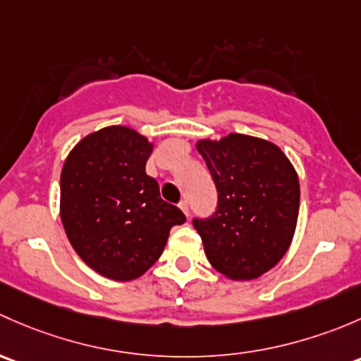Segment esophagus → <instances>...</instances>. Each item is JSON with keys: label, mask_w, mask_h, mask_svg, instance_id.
Returning a JSON list of instances; mask_svg holds the SVG:
<instances>
[{"label": "esophagus", "mask_w": 361, "mask_h": 361, "mask_svg": "<svg viewBox=\"0 0 361 361\" xmlns=\"http://www.w3.org/2000/svg\"><path fill=\"white\" fill-rule=\"evenodd\" d=\"M179 208L182 212H184L185 215H189V203H188V200H180V203H179Z\"/></svg>", "instance_id": "obj_1"}]
</instances>
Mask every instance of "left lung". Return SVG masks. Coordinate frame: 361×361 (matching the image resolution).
Returning a JSON list of instances; mask_svg holds the SVG:
<instances>
[{
  "label": "left lung",
  "mask_w": 361,
  "mask_h": 361,
  "mask_svg": "<svg viewBox=\"0 0 361 361\" xmlns=\"http://www.w3.org/2000/svg\"><path fill=\"white\" fill-rule=\"evenodd\" d=\"M219 192L217 210L195 219L208 262L229 280H255L276 266L292 243L299 215V177L276 144L229 133L202 139Z\"/></svg>",
  "instance_id": "1"
}]
</instances>
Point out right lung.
<instances>
[{"label":"right lung","mask_w":361,"mask_h":361,"mask_svg":"<svg viewBox=\"0 0 361 361\" xmlns=\"http://www.w3.org/2000/svg\"><path fill=\"white\" fill-rule=\"evenodd\" d=\"M153 144L128 126L88 133L66 158L61 173V219L76 254L102 276H142L165 250L170 229L185 222L163 202L146 173Z\"/></svg>","instance_id":"add662e5"}]
</instances>
